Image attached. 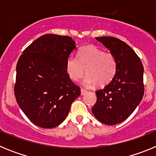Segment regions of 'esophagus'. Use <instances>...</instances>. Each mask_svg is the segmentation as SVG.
Listing matches in <instances>:
<instances>
[{
  "mask_svg": "<svg viewBox=\"0 0 156 156\" xmlns=\"http://www.w3.org/2000/svg\"><path fill=\"white\" fill-rule=\"evenodd\" d=\"M80 91H81V95H84L85 94H86L87 92L86 90H85V89H83V88H81Z\"/></svg>",
  "mask_w": 156,
  "mask_h": 156,
  "instance_id": "obj_1",
  "label": "esophagus"
}]
</instances>
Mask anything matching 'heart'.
I'll list each match as a JSON object with an SVG mask.
<instances>
[{
	"mask_svg": "<svg viewBox=\"0 0 156 156\" xmlns=\"http://www.w3.org/2000/svg\"><path fill=\"white\" fill-rule=\"evenodd\" d=\"M116 67L113 55L103 52L94 45L83 47L80 50L78 57L69 56L66 62L67 73L73 80H79L86 72L87 76L83 80L86 86L94 83L99 87L108 84L113 79Z\"/></svg>",
	"mask_w": 156,
	"mask_h": 156,
	"instance_id": "obj_1",
	"label": "heart"
}]
</instances>
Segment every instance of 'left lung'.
I'll return each mask as SVG.
<instances>
[{
    "label": "left lung",
    "instance_id": "1",
    "mask_svg": "<svg viewBox=\"0 0 156 156\" xmlns=\"http://www.w3.org/2000/svg\"><path fill=\"white\" fill-rule=\"evenodd\" d=\"M116 60L113 79L96 91L97 101L92 112L100 122L115 125L127 119L144 95V68L137 54L123 41L112 37H96Z\"/></svg>",
    "mask_w": 156,
    "mask_h": 156
}]
</instances>
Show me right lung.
<instances>
[{
	"mask_svg": "<svg viewBox=\"0 0 156 156\" xmlns=\"http://www.w3.org/2000/svg\"><path fill=\"white\" fill-rule=\"evenodd\" d=\"M68 36L45 34L29 45L16 66L15 96L33 123L53 128L65 120L80 88L70 80L67 58L76 47Z\"/></svg>",
	"mask_w": 156,
	"mask_h": 156,
	"instance_id": "add662e5",
	"label": "right lung"
}]
</instances>
